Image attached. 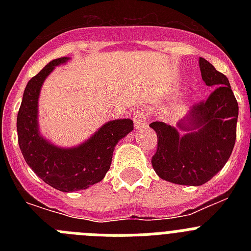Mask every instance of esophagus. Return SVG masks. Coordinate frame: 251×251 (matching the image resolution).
<instances>
[{
    "mask_svg": "<svg viewBox=\"0 0 251 251\" xmlns=\"http://www.w3.org/2000/svg\"><path fill=\"white\" fill-rule=\"evenodd\" d=\"M147 117L148 113L143 108H138L137 110H134V113H133V123H134V128L137 130L147 127Z\"/></svg>",
    "mask_w": 251,
    "mask_h": 251,
    "instance_id": "obj_1",
    "label": "esophagus"
}]
</instances>
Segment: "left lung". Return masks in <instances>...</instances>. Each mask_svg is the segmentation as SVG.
Segmentation results:
<instances>
[{
	"label": "left lung",
	"mask_w": 251,
	"mask_h": 251,
	"mask_svg": "<svg viewBox=\"0 0 251 251\" xmlns=\"http://www.w3.org/2000/svg\"><path fill=\"white\" fill-rule=\"evenodd\" d=\"M199 64L206 85L215 86L210 97L195 104L177 127L163 122L150 124L158 138L153 170L176 185L201 186L210 181L230 158L236 139L239 105L229 79L203 57Z\"/></svg>",
	"instance_id": "8db88e82"
}]
</instances>
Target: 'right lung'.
I'll return each mask as SVG.
<instances>
[{"mask_svg": "<svg viewBox=\"0 0 251 251\" xmlns=\"http://www.w3.org/2000/svg\"><path fill=\"white\" fill-rule=\"evenodd\" d=\"M70 57L55 59L27 83L17 114L19 146L26 163L44 182L63 192L85 190L100 182L112 163L113 151L133 130L129 118L103 124L90 138L75 147H59L40 132L39 97L41 86L55 66Z\"/></svg>", "mask_w": 251, "mask_h": 251, "instance_id": "right-lung-1", "label": "right lung"}]
</instances>
